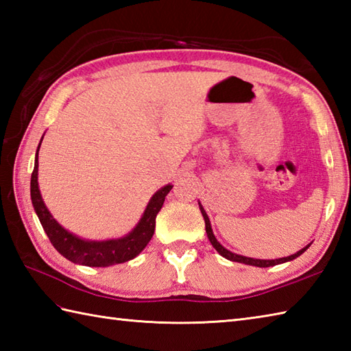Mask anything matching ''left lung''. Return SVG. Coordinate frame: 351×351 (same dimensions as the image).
Returning <instances> with one entry per match:
<instances>
[{
	"mask_svg": "<svg viewBox=\"0 0 351 351\" xmlns=\"http://www.w3.org/2000/svg\"><path fill=\"white\" fill-rule=\"evenodd\" d=\"M200 206V213H202L204 215V220H205V229H206V235L208 238H210V241L213 244V247L217 250L220 255L223 258H226L229 261H234V263H241V264H247V265H255V267H273V265H278V264H282V263H288V261H293L295 259L297 256H300L303 252H306V249L309 247V245H306V247H303L302 250H299L297 253H294V255L291 256H287V258H279V259H255V258H247V256H241V255H235V253L229 252L228 249L223 247V245L215 240V237L213 234V229H211V223H210V219H208V215L205 213V210L202 208V205L199 204Z\"/></svg>",
	"mask_w": 351,
	"mask_h": 351,
	"instance_id": "obj_1",
	"label": "left lung"
}]
</instances>
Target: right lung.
<instances>
[{"instance_id":"right-lung-1","label":"right lung","mask_w":351,"mask_h":351,"mask_svg":"<svg viewBox=\"0 0 351 351\" xmlns=\"http://www.w3.org/2000/svg\"><path fill=\"white\" fill-rule=\"evenodd\" d=\"M39 147H37L34 170L32 173V189H29L32 190V202L37 217H39L42 223V228L45 229L51 244L54 245L57 252L62 253L66 259L72 261V263L87 267H108L114 264H122L126 263V261L136 258L138 253L146 247V244L151 241L155 230L156 214L160 213L164 204V199H166L173 185H166V187H162L161 190L155 193L151 202L147 204L143 217L140 219L138 225L126 237L119 238V240L107 241L81 240V238L72 235L71 232H68V230L58 225V223L52 219V215L43 204L39 184H37V167H39L37 155H39Z\"/></svg>"}]
</instances>
